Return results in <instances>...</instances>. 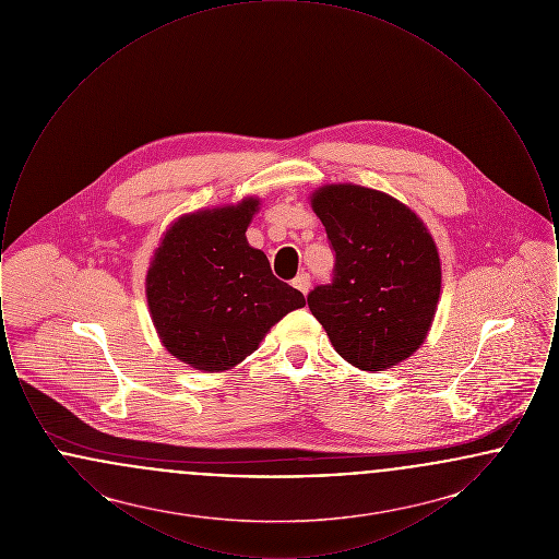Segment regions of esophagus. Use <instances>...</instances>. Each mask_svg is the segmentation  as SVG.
Returning a JSON list of instances; mask_svg holds the SVG:
<instances>
[{
  "instance_id": "34e87169",
  "label": "esophagus",
  "mask_w": 559,
  "mask_h": 559,
  "mask_svg": "<svg viewBox=\"0 0 559 559\" xmlns=\"http://www.w3.org/2000/svg\"><path fill=\"white\" fill-rule=\"evenodd\" d=\"M293 287L297 289V292L306 293L310 292V274H306V272H301V274H297L295 278H293Z\"/></svg>"
}]
</instances>
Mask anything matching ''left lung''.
<instances>
[{"label":"left lung","instance_id":"left-lung-1","mask_svg":"<svg viewBox=\"0 0 559 559\" xmlns=\"http://www.w3.org/2000/svg\"><path fill=\"white\" fill-rule=\"evenodd\" d=\"M335 249L331 285L308 295L335 352L360 371H388L424 346L438 310L442 264L424 219L358 185L310 194Z\"/></svg>","mask_w":559,"mask_h":559}]
</instances>
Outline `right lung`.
<instances>
[{"label": "right lung", "instance_id": "1", "mask_svg": "<svg viewBox=\"0 0 559 559\" xmlns=\"http://www.w3.org/2000/svg\"><path fill=\"white\" fill-rule=\"evenodd\" d=\"M258 197L185 213L163 233L146 272V301L165 349L203 372L228 371L253 354L304 295L278 281L247 242Z\"/></svg>", "mask_w": 559, "mask_h": 559}]
</instances>
